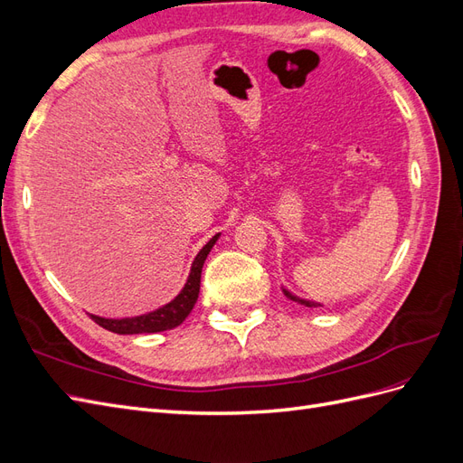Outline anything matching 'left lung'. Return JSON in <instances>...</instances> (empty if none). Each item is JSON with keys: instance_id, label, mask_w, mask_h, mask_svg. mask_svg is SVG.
I'll use <instances>...</instances> for the list:
<instances>
[{"instance_id": "obj_1", "label": "left lung", "mask_w": 463, "mask_h": 463, "mask_svg": "<svg viewBox=\"0 0 463 463\" xmlns=\"http://www.w3.org/2000/svg\"><path fill=\"white\" fill-rule=\"evenodd\" d=\"M284 293H286V298H289L291 301H298V303H301V305H305V307H315V303H311V301H305V299H299V298H296V296H291L289 291H286L284 289Z\"/></svg>"}]
</instances>
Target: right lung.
<instances>
[{
	"label": "right lung",
	"mask_w": 463,
	"mask_h": 463,
	"mask_svg": "<svg viewBox=\"0 0 463 463\" xmlns=\"http://www.w3.org/2000/svg\"><path fill=\"white\" fill-rule=\"evenodd\" d=\"M214 243H216V237H213V240L199 250V255L193 260L185 288L181 289V293L172 303L164 305L162 309L152 311L148 315L133 317V318H102L96 315H90V318L96 322V325H100L102 328L116 334H152V332H164V330L179 326L193 311L194 303H197L199 289H201L203 264Z\"/></svg>",
	"instance_id": "right-lung-1"
}]
</instances>
